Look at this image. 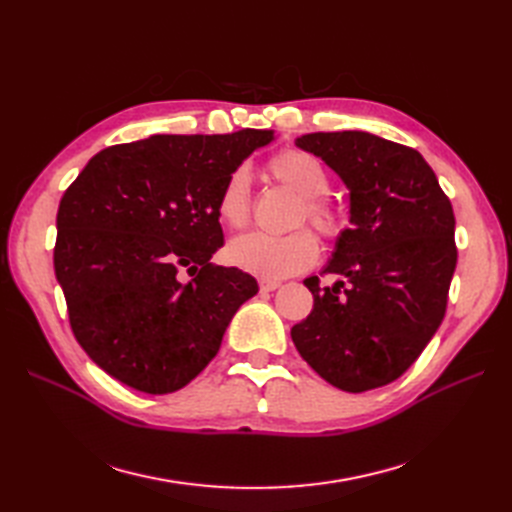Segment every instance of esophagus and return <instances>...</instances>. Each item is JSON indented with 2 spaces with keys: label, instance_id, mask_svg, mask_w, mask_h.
I'll return each mask as SVG.
<instances>
[{
  "label": "esophagus",
  "instance_id": "34e87169",
  "mask_svg": "<svg viewBox=\"0 0 512 512\" xmlns=\"http://www.w3.org/2000/svg\"><path fill=\"white\" fill-rule=\"evenodd\" d=\"M275 288H280V282H277V280H260V290L271 292Z\"/></svg>",
  "mask_w": 512,
  "mask_h": 512
}]
</instances>
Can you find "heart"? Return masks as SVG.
Returning <instances> with one entry per match:
<instances>
[{"label":"heart","mask_w":512,"mask_h":512,"mask_svg":"<svg viewBox=\"0 0 512 512\" xmlns=\"http://www.w3.org/2000/svg\"><path fill=\"white\" fill-rule=\"evenodd\" d=\"M267 170L275 181L301 196L292 226L307 222L327 241H337L344 235L346 215L324 198L329 192L331 177L316 156L301 149H284L269 160ZM218 215L230 228H243L250 222L252 179L247 168H235L228 175L218 198ZM226 256L232 265L262 280H280L314 265L318 258V241L307 230H292L286 235L247 232L228 243Z\"/></svg>","instance_id":"heart-1"}]
</instances>
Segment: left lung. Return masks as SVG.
<instances>
[{"instance_id": "obj_1", "label": "left lung", "mask_w": 512, "mask_h": 512, "mask_svg": "<svg viewBox=\"0 0 512 512\" xmlns=\"http://www.w3.org/2000/svg\"><path fill=\"white\" fill-rule=\"evenodd\" d=\"M333 168L350 192V228L305 286L314 309L290 335L320 378L348 393L397 380L425 350L446 312L457 265L455 215L416 149L361 130L294 141Z\"/></svg>"}]
</instances>
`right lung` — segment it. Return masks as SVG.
I'll use <instances>...</instances> for the list:
<instances>
[{
	"mask_svg": "<svg viewBox=\"0 0 512 512\" xmlns=\"http://www.w3.org/2000/svg\"><path fill=\"white\" fill-rule=\"evenodd\" d=\"M273 138L250 128L156 134L102 149L66 190L55 275L76 342L108 376L164 395L218 354L232 316L258 292L252 275L211 265L224 245L218 198Z\"/></svg>",
	"mask_w": 512,
	"mask_h": 512,
	"instance_id": "obj_1",
	"label": "right lung"
}]
</instances>
